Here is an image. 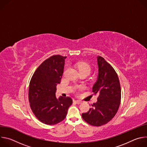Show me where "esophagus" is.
<instances>
[{
  "label": "esophagus",
  "mask_w": 147,
  "mask_h": 147,
  "mask_svg": "<svg viewBox=\"0 0 147 147\" xmlns=\"http://www.w3.org/2000/svg\"><path fill=\"white\" fill-rule=\"evenodd\" d=\"M74 102L77 104H80V103H82V101L81 100H74Z\"/></svg>",
  "instance_id": "1"
}]
</instances>
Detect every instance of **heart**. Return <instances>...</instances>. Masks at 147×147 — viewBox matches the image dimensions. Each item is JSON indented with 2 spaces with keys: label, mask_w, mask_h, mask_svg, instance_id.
<instances>
[{
  "label": "heart",
  "mask_w": 147,
  "mask_h": 147,
  "mask_svg": "<svg viewBox=\"0 0 147 147\" xmlns=\"http://www.w3.org/2000/svg\"><path fill=\"white\" fill-rule=\"evenodd\" d=\"M77 67L80 72L85 71L88 73H90L91 71V66L86 62H79L77 64Z\"/></svg>",
  "instance_id": "heart-1"
}]
</instances>
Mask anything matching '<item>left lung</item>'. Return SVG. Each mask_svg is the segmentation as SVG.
Instances as JSON below:
<instances>
[{"label": "left lung", "instance_id": "1", "mask_svg": "<svg viewBox=\"0 0 147 147\" xmlns=\"http://www.w3.org/2000/svg\"><path fill=\"white\" fill-rule=\"evenodd\" d=\"M98 76L92 87L97 102L92 105L82 117L94 126H100L110 121L119 109L121 100V88L118 76L113 67L101 56L97 57Z\"/></svg>", "mask_w": 147, "mask_h": 147}]
</instances>
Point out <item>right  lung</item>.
I'll list each match as a JSON object with an SVG mask.
<instances>
[{
    "label": "right lung",
    "mask_w": 147,
    "mask_h": 147,
    "mask_svg": "<svg viewBox=\"0 0 147 147\" xmlns=\"http://www.w3.org/2000/svg\"><path fill=\"white\" fill-rule=\"evenodd\" d=\"M66 56L53 55L44 61L34 72L29 86L31 109L42 123L53 125L63 120L73 103L71 98L55 95L63 73Z\"/></svg>",
    "instance_id": "right-lung-1"
}]
</instances>
